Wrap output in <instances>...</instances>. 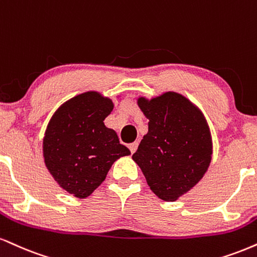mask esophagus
<instances>
[{"label":"esophagus","mask_w":257,"mask_h":257,"mask_svg":"<svg viewBox=\"0 0 257 257\" xmlns=\"http://www.w3.org/2000/svg\"><path fill=\"white\" fill-rule=\"evenodd\" d=\"M139 146L138 142H133V144H129V150H131L132 153H134L137 151V148Z\"/></svg>","instance_id":"34e87169"}]
</instances>
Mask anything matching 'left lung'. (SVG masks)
Instances as JSON below:
<instances>
[{
  "label": "left lung",
  "instance_id": "left-lung-1",
  "mask_svg": "<svg viewBox=\"0 0 257 257\" xmlns=\"http://www.w3.org/2000/svg\"><path fill=\"white\" fill-rule=\"evenodd\" d=\"M138 105L150 119L148 133L133 154L151 190L176 201L206 174L212 159V138L202 112L189 99L166 92Z\"/></svg>",
  "mask_w": 257,
  "mask_h": 257
}]
</instances>
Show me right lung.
<instances>
[{"instance_id": "obj_1", "label": "right lung", "mask_w": 257, "mask_h": 257, "mask_svg": "<svg viewBox=\"0 0 257 257\" xmlns=\"http://www.w3.org/2000/svg\"><path fill=\"white\" fill-rule=\"evenodd\" d=\"M112 109L111 99L86 92L62 104L45 131L46 168L60 187L79 199L91 195L111 165L131 154L116 132L104 124Z\"/></svg>"}]
</instances>
